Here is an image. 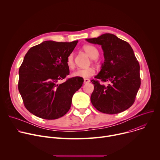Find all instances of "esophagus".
<instances>
[{"label": "esophagus", "mask_w": 160, "mask_h": 160, "mask_svg": "<svg viewBox=\"0 0 160 160\" xmlns=\"http://www.w3.org/2000/svg\"><path fill=\"white\" fill-rule=\"evenodd\" d=\"M83 82H84V83H89V82H90V80H89V79H87V78H84V80H83Z\"/></svg>", "instance_id": "obj_1"}]
</instances>
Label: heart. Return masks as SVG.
<instances>
[{
	"label": "heart",
	"instance_id": "heart-1",
	"mask_svg": "<svg viewBox=\"0 0 160 160\" xmlns=\"http://www.w3.org/2000/svg\"><path fill=\"white\" fill-rule=\"evenodd\" d=\"M83 50L88 55V56L92 59H96L98 58L99 52L98 49L91 45H87L83 47ZM66 64L68 68L72 69L75 66L74 62V54L70 53L66 58ZM96 73L95 70L93 68H88L85 69H78L74 72L72 74L73 77H80V78H88L93 76Z\"/></svg>",
	"mask_w": 160,
	"mask_h": 160
}]
</instances>
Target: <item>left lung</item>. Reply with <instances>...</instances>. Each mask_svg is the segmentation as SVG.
I'll list each match as a JSON object with an SVG mask.
<instances>
[{"label":"left lung","mask_w":160,"mask_h":160,"mask_svg":"<svg viewBox=\"0 0 160 160\" xmlns=\"http://www.w3.org/2000/svg\"><path fill=\"white\" fill-rule=\"evenodd\" d=\"M86 40L101 45L104 57L96 79L90 80L94 86L91 102L103 113L112 115L125 111L133 104L141 86L140 66L132 48L111 33ZM106 81L109 82L107 86L102 83Z\"/></svg>","instance_id":"8db88e82"}]
</instances>
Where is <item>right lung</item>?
Listing matches in <instances>:
<instances>
[{
	"instance_id": "right-lung-1",
	"label": "right lung",
	"mask_w": 160,
	"mask_h": 160,
	"mask_svg": "<svg viewBox=\"0 0 160 160\" xmlns=\"http://www.w3.org/2000/svg\"><path fill=\"white\" fill-rule=\"evenodd\" d=\"M77 43L45 41L26 54L19 70L18 90L25 108L36 117L55 120L70 109L83 79L72 77L58 82L70 74L66 58Z\"/></svg>"
}]
</instances>
